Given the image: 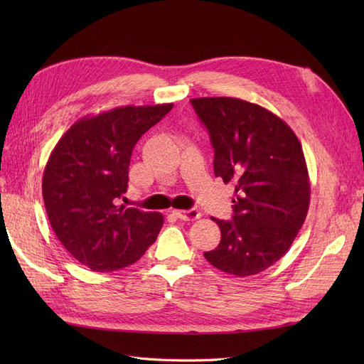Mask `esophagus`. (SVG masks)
Here are the masks:
<instances>
[{
    "mask_svg": "<svg viewBox=\"0 0 364 364\" xmlns=\"http://www.w3.org/2000/svg\"><path fill=\"white\" fill-rule=\"evenodd\" d=\"M173 214L179 220H185V222H190V220L200 218V213L197 209H173Z\"/></svg>",
    "mask_w": 364,
    "mask_h": 364,
    "instance_id": "1",
    "label": "esophagus"
}]
</instances>
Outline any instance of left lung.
<instances>
[{"label":"left lung","instance_id":"left-lung-1","mask_svg":"<svg viewBox=\"0 0 364 364\" xmlns=\"http://www.w3.org/2000/svg\"><path fill=\"white\" fill-rule=\"evenodd\" d=\"M214 147V174L234 183V215L217 220L222 240L203 257L218 270L250 277L284 257L310 205V179L289 124L255 103L230 97L190 100Z\"/></svg>","mask_w":364,"mask_h":364}]
</instances>
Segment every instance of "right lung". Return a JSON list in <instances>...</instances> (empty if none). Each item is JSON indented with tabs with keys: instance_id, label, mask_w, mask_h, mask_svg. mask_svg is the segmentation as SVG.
Returning a JSON list of instances; mask_svg holds the SVG:
<instances>
[{
	"instance_id": "obj_1",
	"label": "right lung",
	"mask_w": 364,
	"mask_h": 364,
	"mask_svg": "<svg viewBox=\"0 0 364 364\" xmlns=\"http://www.w3.org/2000/svg\"><path fill=\"white\" fill-rule=\"evenodd\" d=\"M171 107L123 106L85 117L51 151L42 179L50 225L63 247L94 272L127 267L155 243L162 214L119 203L132 150Z\"/></svg>"
}]
</instances>
